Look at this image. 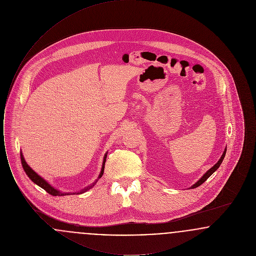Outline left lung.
Segmentation results:
<instances>
[{"mask_svg": "<svg viewBox=\"0 0 256 256\" xmlns=\"http://www.w3.org/2000/svg\"><path fill=\"white\" fill-rule=\"evenodd\" d=\"M226 148L224 150V154H222V158H220L219 161H218V162H217V163H216V164H215L211 169H209V170H207L206 172L204 174V176H202V178L198 182L195 183L193 186H191V188H192V189H193V188H196V187H198L200 185H202V184L206 180L207 178H209V176H211L215 170H217V169L219 168L220 165V164H222V159H224V156H226Z\"/></svg>", "mask_w": 256, "mask_h": 256, "instance_id": "left-lung-1", "label": "left lung"}]
</instances>
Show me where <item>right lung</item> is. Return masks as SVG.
Wrapping results in <instances>:
<instances>
[{
	"label": "right lung",
	"mask_w": 256,
	"mask_h": 256,
	"mask_svg": "<svg viewBox=\"0 0 256 256\" xmlns=\"http://www.w3.org/2000/svg\"><path fill=\"white\" fill-rule=\"evenodd\" d=\"M20 156H21V162H22V166H23V169H24V172H26V174H28V176L34 182L37 184L38 186H40L41 188H43L47 193H49L50 195L52 196H67L70 195L71 193H63V192H60V191H58V190H56V189H54V187H52L50 185L49 183L47 182H45L40 176H38L36 172H34V170H32L30 169V167L26 163V161H24V158H23V154H22V152H21V154H20ZM106 154L104 156V163H102V170H100V176H98V178H100L102 176V174H104V164H106ZM96 182H97V180H96ZM96 182L93 183V184H91V185H89V186H87L86 188L84 189H82V191H80V192H76V193H73V194H82V193H84L86 191H88L89 189H91Z\"/></svg>",
	"instance_id": "1"
}]
</instances>
